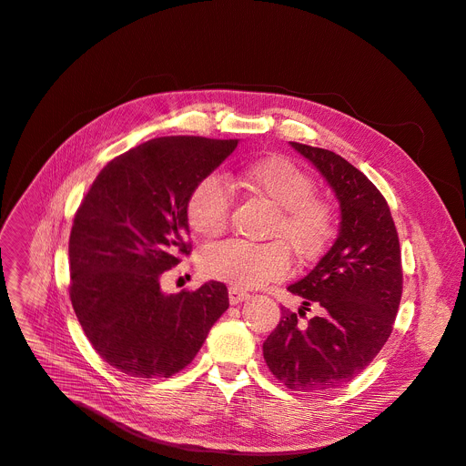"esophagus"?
I'll list each match as a JSON object with an SVG mask.
<instances>
[{"instance_id": "1", "label": "esophagus", "mask_w": 466, "mask_h": 466, "mask_svg": "<svg viewBox=\"0 0 466 466\" xmlns=\"http://www.w3.org/2000/svg\"><path fill=\"white\" fill-rule=\"evenodd\" d=\"M248 298H250V294L245 292V290H240V288H235V286L229 288V303H231V305L247 301Z\"/></svg>"}]
</instances>
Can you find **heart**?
Here are the masks:
<instances>
[{"mask_svg": "<svg viewBox=\"0 0 466 466\" xmlns=\"http://www.w3.org/2000/svg\"><path fill=\"white\" fill-rule=\"evenodd\" d=\"M242 182L279 208L271 237L284 241L301 261L317 259L328 248L336 235V212L328 201L313 195L315 182L303 168L275 155L247 167ZM229 212L231 195L219 176L208 174L195 184L186 205L193 233L205 238L221 235L228 228ZM283 246L281 242H219L201 254V271L235 288H259L290 273V252Z\"/></svg>", "mask_w": 466, "mask_h": 466, "instance_id": "obj_1", "label": "heart"}]
</instances>
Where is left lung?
I'll return each instance as SVG.
<instances>
[{"mask_svg": "<svg viewBox=\"0 0 466 466\" xmlns=\"http://www.w3.org/2000/svg\"><path fill=\"white\" fill-rule=\"evenodd\" d=\"M290 146L334 191L341 221L331 248L288 286L303 303L298 313L282 309L280 322L263 341V359L288 389L317 392L357 378L387 343L402 298V258L380 189L334 151ZM311 304L321 317L298 323Z\"/></svg>", "mask_w": 466, "mask_h": 466, "instance_id": "8db88e82", "label": "left lung"}]
</instances>
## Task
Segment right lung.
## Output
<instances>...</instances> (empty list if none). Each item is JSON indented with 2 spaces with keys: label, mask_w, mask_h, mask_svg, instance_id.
Segmentation results:
<instances>
[{
  "label": "right lung",
  "mask_w": 466,
  "mask_h": 466,
  "mask_svg": "<svg viewBox=\"0 0 466 466\" xmlns=\"http://www.w3.org/2000/svg\"><path fill=\"white\" fill-rule=\"evenodd\" d=\"M238 140L163 137L109 161L74 218L70 298L100 357L140 380L170 378L228 311L224 282L165 294L161 277L189 254L187 197Z\"/></svg>",
  "instance_id": "1"
}]
</instances>
